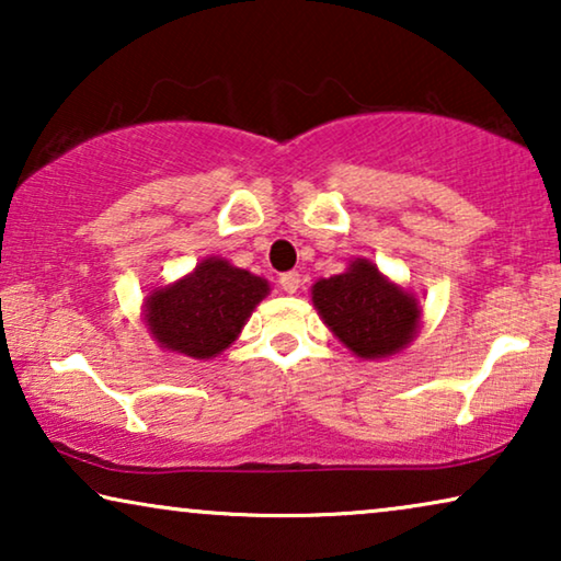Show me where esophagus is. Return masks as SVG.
Segmentation results:
<instances>
[{
	"label": "esophagus",
	"mask_w": 561,
	"mask_h": 561,
	"mask_svg": "<svg viewBox=\"0 0 561 561\" xmlns=\"http://www.w3.org/2000/svg\"><path fill=\"white\" fill-rule=\"evenodd\" d=\"M278 283H280V288L286 290V294H296V290L301 288V275H298L296 271H290V273H283Z\"/></svg>",
	"instance_id": "obj_1"
}]
</instances>
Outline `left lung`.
Wrapping results in <instances>:
<instances>
[{
	"mask_svg": "<svg viewBox=\"0 0 561 561\" xmlns=\"http://www.w3.org/2000/svg\"><path fill=\"white\" fill-rule=\"evenodd\" d=\"M311 301L336 340L363 359L396 355L419 332L416 298L365 257L352 260L340 275L313 283Z\"/></svg>",
	"mask_w": 561,
	"mask_h": 561,
	"instance_id": "left-lung-1",
	"label": "left lung"
}]
</instances>
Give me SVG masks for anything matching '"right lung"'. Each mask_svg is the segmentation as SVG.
Wrapping results in <instances>:
<instances>
[{
	"label": "right lung",
	"instance_id": "obj_1",
	"mask_svg": "<svg viewBox=\"0 0 561 561\" xmlns=\"http://www.w3.org/2000/svg\"><path fill=\"white\" fill-rule=\"evenodd\" d=\"M267 290L271 286L260 275L225 257H206L186 278L145 298V324L160 347L211 359L240 336Z\"/></svg>",
	"mask_w": 561,
	"mask_h": 561
}]
</instances>
